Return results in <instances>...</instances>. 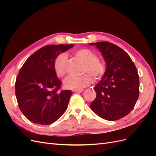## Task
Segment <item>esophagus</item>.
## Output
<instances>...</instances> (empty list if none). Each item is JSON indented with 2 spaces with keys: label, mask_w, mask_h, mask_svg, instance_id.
Returning <instances> with one entry per match:
<instances>
[{
  "label": "esophagus",
  "mask_w": 156,
  "mask_h": 156,
  "mask_svg": "<svg viewBox=\"0 0 156 156\" xmlns=\"http://www.w3.org/2000/svg\"><path fill=\"white\" fill-rule=\"evenodd\" d=\"M73 92H77V93H81L83 92V90H73Z\"/></svg>",
  "instance_id": "1"
}]
</instances>
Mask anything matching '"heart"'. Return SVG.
<instances>
[{
  "instance_id": "heart-1",
  "label": "heart",
  "mask_w": 156,
  "mask_h": 156,
  "mask_svg": "<svg viewBox=\"0 0 156 156\" xmlns=\"http://www.w3.org/2000/svg\"><path fill=\"white\" fill-rule=\"evenodd\" d=\"M74 55L84 62L83 73L88 72L95 79H100L105 72V64L98 59L97 55L91 50L81 49L75 51ZM68 58L64 53L58 55L55 60L53 68L56 75L63 77L67 72ZM92 83V79L89 74L79 77L69 76L64 80V86L70 90H81L89 86Z\"/></svg>"
}]
</instances>
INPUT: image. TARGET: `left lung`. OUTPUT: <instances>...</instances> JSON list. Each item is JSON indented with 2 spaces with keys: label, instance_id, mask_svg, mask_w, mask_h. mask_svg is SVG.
<instances>
[{
  "label": "left lung",
  "instance_id": "1",
  "mask_svg": "<svg viewBox=\"0 0 156 156\" xmlns=\"http://www.w3.org/2000/svg\"><path fill=\"white\" fill-rule=\"evenodd\" d=\"M105 60V72L94 88L96 98L91 110L107 120L115 121L133 109L139 94V77L133 61L126 51L108 41L90 43Z\"/></svg>",
  "mask_w": 156,
  "mask_h": 156
}]
</instances>
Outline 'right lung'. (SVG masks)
I'll return each instance as SVG.
<instances>
[{
    "label": "right lung",
    "instance_id": "add662e5",
    "mask_svg": "<svg viewBox=\"0 0 156 156\" xmlns=\"http://www.w3.org/2000/svg\"><path fill=\"white\" fill-rule=\"evenodd\" d=\"M73 44L49 45L36 51L23 65L16 79V96L27 119L37 124H53L67 109L71 90L58 92L62 83L53 64L58 55Z\"/></svg>",
    "mask_w": 156,
    "mask_h": 156
}]
</instances>
